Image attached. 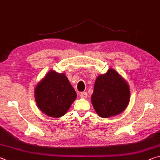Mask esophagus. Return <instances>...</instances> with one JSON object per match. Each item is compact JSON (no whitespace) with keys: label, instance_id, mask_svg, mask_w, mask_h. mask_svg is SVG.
<instances>
[{"label":"esophagus","instance_id":"obj_1","mask_svg":"<svg viewBox=\"0 0 160 160\" xmlns=\"http://www.w3.org/2000/svg\"><path fill=\"white\" fill-rule=\"evenodd\" d=\"M80 98H88V93L86 92H80Z\"/></svg>","mask_w":160,"mask_h":160}]
</instances>
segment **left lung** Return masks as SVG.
Returning a JSON list of instances; mask_svg holds the SVG:
<instances>
[{
    "label": "left lung",
    "mask_w": 160,
    "mask_h": 160,
    "mask_svg": "<svg viewBox=\"0 0 160 160\" xmlns=\"http://www.w3.org/2000/svg\"><path fill=\"white\" fill-rule=\"evenodd\" d=\"M130 96L128 83L110 68L106 74L97 78L91 100L98 115L107 118L125 110L130 102Z\"/></svg>",
    "instance_id": "obj_1"
}]
</instances>
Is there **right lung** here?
Segmentation results:
<instances>
[{
    "label": "right lung",
    "instance_id": "obj_1",
    "mask_svg": "<svg viewBox=\"0 0 160 160\" xmlns=\"http://www.w3.org/2000/svg\"><path fill=\"white\" fill-rule=\"evenodd\" d=\"M35 95L40 110L52 118L64 115L77 97L66 76L55 71H50L38 84Z\"/></svg>",
    "mask_w": 160,
    "mask_h": 160
}]
</instances>
